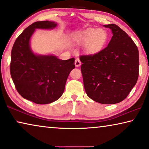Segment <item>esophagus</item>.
<instances>
[{"label":"esophagus","instance_id":"34e87169","mask_svg":"<svg viewBox=\"0 0 149 149\" xmlns=\"http://www.w3.org/2000/svg\"><path fill=\"white\" fill-rule=\"evenodd\" d=\"M74 64H75V66H76V67H79V66H81V61H80V60L78 58H77L76 60H75Z\"/></svg>","mask_w":149,"mask_h":149}]
</instances>
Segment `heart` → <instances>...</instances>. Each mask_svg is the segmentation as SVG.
<instances>
[{
  "instance_id": "obj_1",
  "label": "heart",
  "mask_w": 149,
  "mask_h": 149,
  "mask_svg": "<svg viewBox=\"0 0 149 149\" xmlns=\"http://www.w3.org/2000/svg\"><path fill=\"white\" fill-rule=\"evenodd\" d=\"M108 34L102 29L87 28L75 32L70 36V43L75 46L85 44V49L89 53L100 52L106 44Z\"/></svg>"
}]
</instances>
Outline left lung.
<instances>
[{
	"label": "left lung",
	"instance_id": "1",
	"mask_svg": "<svg viewBox=\"0 0 149 149\" xmlns=\"http://www.w3.org/2000/svg\"><path fill=\"white\" fill-rule=\"evenodd\" d=\"M113 34L106 48L81 56V72L87 95L96 102L115 104L126 98L139 77V49L126 32L115 24L103 25Z\"/></svg>",
	"mask_w": 149,
	"mask_h": 149
}]
</instances>
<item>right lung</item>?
Listing matches in <instances>:
<instances>
[{
	"instance_id": "add662e5",
	"label": "right lung",
	"mask_w": 149,
	"mask_h": 149,
	"mask_svg": "<svg viewBox=\"0 0 149 149\" xmlns=\"http://www.w3.org/2000/svg\"><path fill=\"white\" fill-rule=\"evenodd\" d=\"M54 21H37L27 27L13 46L10 72L16 89L23 98L37 104H48L62 96L74 58L63 60L53 54H36L30 47L36 29H53Z\"/></svg>"
}]
</instances>
